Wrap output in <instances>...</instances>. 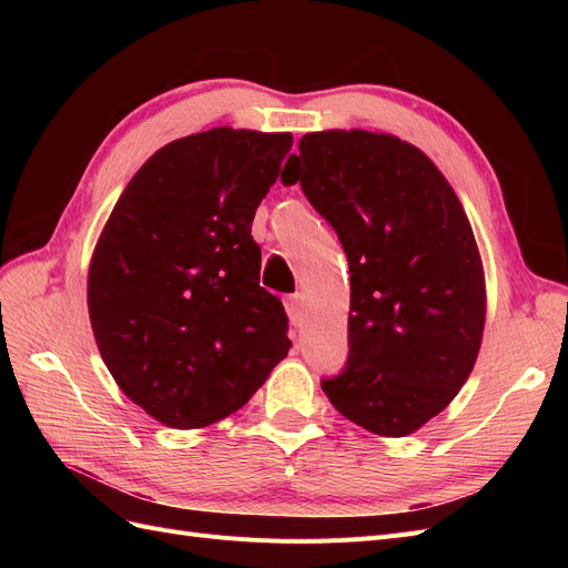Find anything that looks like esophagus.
<instances>
[{
    "mask_svg": "<svg viewBox=\"0 0 568 568\" xmlns=\"http://www.w3.org/2000/svg\"><path fill=\"white\" fill-rule=\"evenodd\" d=\"M286 313H288V320L294 326H301L303 324V296L301 294H294L286 298Z\"/></svg>",
    "mask_w": 568,
    "mask_h": 568,
    "instance_id": "1",
    "label": "esophagus"
}]
</instances>
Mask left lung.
<instances>
[{
    "label": "left lung",
    "instance_id": "left-lung-1",
    "mask_svg": "<svg viewBox=\"0 0 568 568\" xmlns=\"http://www.w3.org/2000/svg\"><path fill=\"white\" fill-rule=\"evenodd\" d=\"M282 182H301L351 265L348 363L322 390L386 438L415 434L469 379L486 324L476 239L450 182L384 132H307Z\"/></svg>",
    "mask_w": 568,
    "mask_h": 568
}]
</instances>
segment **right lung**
<instances>
[{
	"label": "right lung",
	"mask_w": 568,
	"mask_h": 568,
	"mask_svg": "<svg viewBox=\"0 0 568 568\" xmlns=\"http://www.w3.org/2000/svg\"><path fill=\"white\" fill-rule=\"evenodd\" d=\"M294 136L213 128L159 149L92 253L90 322L128 398L170 428L244 407L286 357L288 320L261 286L251 222Z\"/></svg>",
	"instance_id": "right-lung-1"
}]
</instances>
